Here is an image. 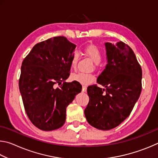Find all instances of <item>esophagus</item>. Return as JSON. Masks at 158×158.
<instances>
[{
    "mask_svg": "<svg viewBox=\"0 0 158 158\" xmlns=\"http://www.w3.org/2000/svg\"><path fill=\"white\" fill-rule=\"evenodd\" d=\"M87 90V87L85 86V85H83L82 86V91L83 92H86Z\"/></svg>",
    "mask_w": 158,
    "mask_h": 158,
    "instance_id": "obj_1",
    "label": "esophagus"
}]
</instances>
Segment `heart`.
I'll use <instances>...</instances> for the list:
<instances>
[{"mask_svg": "<svg viewBox=\"0 0 158 158\" xmlns=\"http://www.w3.org/2000/svg\"><path fill=\"white\" fill-rule=\"evenodd\" d=\"M84 52L85 55H87L94 61L96 65H98V63L100 62L102 58V53L101 50L94 44L87 45L84 49ZM79 58V53L74 52L70 60V66L72 69H75L77 68ZM72 79L82 85H87L95 81V77L94 74L91 73H84L80 72V73L73 74L72 75Z\"/></svg>", "mask_w": 158, "mask_h": 158, "instance_id": "b5f03b06", "label": "heart"}]
</instances>
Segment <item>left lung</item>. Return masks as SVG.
<instances>
[{"label": "left lung", "instance_id": "left-lung-1", "mask_svg": "<svg viewBox=\"0 0 158 158\" xmlns=\"http://www.w3.org/2000/svg\"><path fill=\"white\" fill-rule=\"evenodd\" d=\"M108 63L89 85V102L84 110L89 123L99 130L116 127L130 116L142 89V69L132 49L123 42H106Z\"/></svg>", "mask_w": 158, "mask_h": 158}]
</instances>
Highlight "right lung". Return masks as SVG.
<instances>
[{"mask_svg": "<svg viewBox=\"0 0 158 158\" xmlns=\"http://www.w3.org/2000/svg\"><path fill=\"white\" fill-rule=\"evenodd\" d=\"M75 47L65 37H52L35 45L23 60L19 90L29 120L40 130L62 127L67 106L81 91L79 83L65 81Z\"/></svg>", "mask_w": 158, "mask_h": 158, "instance_id": "1", "label": "right lung"}]
</instances>
